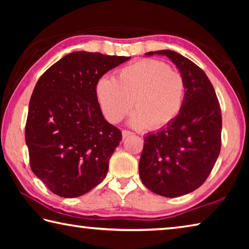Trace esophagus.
Returning <instances> with one entry per match:
<instances>
[{"label": "esophagus", "mask_w": 249, "mask_h": 249, "mask_svg": "<svg viewBox=\"0 0 249 249\" xmlns=\"http://www.w3.org/2000/svg\"><path fill=\"white\" fill-rule=\"evenodd\" d=\"M133 135V133L132 132H129V130H123V132H122V136H123V138H127V137H129V136H132Z\"/></svg>", "instance_id": "1"}]
</instances>
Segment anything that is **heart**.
<instances>
[{
	"instance_id": "1",
	"label": "heart",
	"mask_w": 249,
	"mask_h": 249,
	"mask_svg": "<svg viewBox=\"0 0 249 249\" xmlns=\"http://www.w3.org/2000/svg\"><path fill=\"white\" fill-rule=\"evenodd\" d=\"M183 77L161 61L144 59L124 67L114 79L102 77L95 95L103 115L119 123L132 108L127 123L134 128H160L174 121L184 100Z\"/></svg>"
}]
</instances>
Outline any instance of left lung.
<instances>
[{"instance_id": "left-lung-1", "label": "left lung", "mask_w": 249, "mask_h": 249, "mask_svg": "<svg viewBox=\"0 0 249 249\" xmlns=\"http://www.w3.org/2000/svg\"><path fill=\"white\" fill-rule=\"evenodd\" d=\"M145 54L169 58L183 77L185 92L178 116L144 137L140 177L156 195L181 196L204 182L220 155V103L208 75L190 59L169 49Z\"/></svg>"}]
</instances>
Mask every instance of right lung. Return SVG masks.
Returning a JSON list of instances; mask_svg holds the SVG:
<instances>
[{
    "mask_svg": "<svg viewBox=\"0 0 249 249\" xmlns=\"http://www.w3.org/2000/svg\"><path fill=\"white\" fill-rule=\"evenodd\" d=\"M129 58L73 52L36 83L25 141L33 172L54 195L70 199L86 195L107 176L122 133L104 119L95 86Z\"/></svg>",
    "mask_w": 249,
    "mask_h": 249,
    "instance_id": "right-lung-1",
    "label": "right lung"
}]
</instances>
